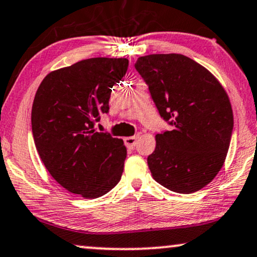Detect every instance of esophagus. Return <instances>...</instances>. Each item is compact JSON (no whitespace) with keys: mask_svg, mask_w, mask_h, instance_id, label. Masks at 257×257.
I'll list each match as a JSON object with an SVG mask.
<instances>
[{"mask_svg":"<svg viewBox=\"0 0 257 257\" xmlns=\"http://www.w3.org/2000/svg\"><path fill=\"white\" fill-rule=\"evenodd\" d=\"M139 137H140L139 135L124 137V144L129 148V149H134V148H135V146L137 144V140H139Z\"/></svg>","mask_w":257,"mask_h":257,"instance_id":"1","label":"esophagus"}]
</instances>
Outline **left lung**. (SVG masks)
<instances>
[{"label":"left lung","mask_w":257,"mask_h":257,"mask_svg":"<svg viewBox=\"0 0 257 257\" xmlns=\"http://www.w3.org/2000/svg\"><path fill=\"white\" fill-rule=\"evenodd\" d=\"M135 68L173 127L156 135L148 156L151 175L173 192H196L214 179L227 156L234 125L228 95L211 72L186 56L140 57Z\"/></svg>","instance_id":"1"}]
</instances>
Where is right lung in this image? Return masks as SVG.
<instances>
[{
	"instance_id": "right-lung-1",
	"label": "right lung",
	"mask_w": 257,
	"mask_h": 257,
	"mask_svg": "<svg viewBox=\"0 0 257 257\" xmlns=\"http://www.w3.org/2000/svg\"><path fill=\"white\" fill-rule=\"evenodd\" d=\"M125 58H91L49 73L35 95L31 128L39 157L64 189L99 198L120 182L123 141L94 129L109 111L111 88L127 73Z\"/></svg>"
}]
</instances>
